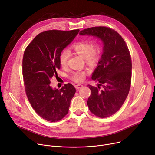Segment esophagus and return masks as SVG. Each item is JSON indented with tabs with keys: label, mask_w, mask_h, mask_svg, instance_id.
<instances>
[{
	"label": "esophagus",
	"mask_w": 155,
	"mask_h": 155,
	"mask_svg": "<svg viewBox=\"0 0 155 155\" xmlns=\"http://www.w3.org/2000/svg\"><path fill=\"white\" fill-rule=\"evenodd\" d=\"M75 87L76 89H80V88H81V87H82L83 85H81V84H78V85H76Z\"/></svg>",
	"instance_id": "34e87169"
}]
</instances>
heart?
<instances>
[{
	"label": "heart",
	"instance_id": "heart-1",
	"mask_svg": "<svg viewBox=\"0 0 155 155\" xmlns=\"http://www.w3.org/2000/svg\"><path fill=\"white\" fill-rule=\"evenodd\" d=\"M71 49L77 54L84 58L86 64L92 66L96 64L101 57V45L98 42L92 44L90 40L81 41L74 44ZM70 56L69 51L63 50L59 54V64L63 68L67 66V62ZM71 80L75 82H81L85 78L83 72H74L71 77Z\"/></svg>",
	"mask_w": 155,
	"mask_h": 155
}]
</instances>
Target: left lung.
<instances>
[{"mask_svg":"<svg viewBox=\"0 0 155 155\" xmlns=\"http://www.w3.org/2000/svg\"><path fill=\"white\" fill-rule=\"evenodd\" d=\"M79 34L96 36L103 41V53L92 75L99 84L97 87L87 85L91 91L87 105L96 117H110L122 106L130 91L132 60L129 48L118 32L106 26L84 29Z\"/></svg>","mask_w":155,"mask_h":155,"instance_id":"1","label":"left lung"}]
</instances>
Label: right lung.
Wrapping results in <instances>:
<instances>
[{
    "label": "right lung",
    "instance_id": "right-lung-1",
    "mask_svg": "<svg viewBox=\"0 0 155 155\" xmlns=\"http://www.w3.org/2000/svg\"><path fill=\"white\" fill-rule=\"evenodd\" d=\"M79 29L40 33L25 50L23 77L26 96L33 109L43 119L55 122L68 113L76 89L71 84L53 89L51 80L60 69L59 54L78 34Z\"/></svg>",
    "mask_w": 155,
    "mask_h": 155
}]
</instances>
